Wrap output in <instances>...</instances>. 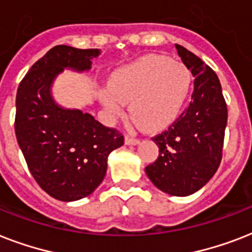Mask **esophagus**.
<instances>
[{
    "mask_svg": "<svg viewBox=\"0 0 252 252\" xmlns=\"http://www.w3.org/2000/svg\"><path fill=\"white\" fill-rule=\"evenodd\" d=\"M126 145H138V144H140V140L129 137V136H126Z\"/></svg>",
    "mask_w": 252,
    "mask_h": 252,
    "instance_id": "esophagus-1",
    "label": "esophagus"
}]
</instances>
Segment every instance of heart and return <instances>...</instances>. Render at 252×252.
<instances>
[{"instance_id": "obj_1", "label": "heart", "mask_w": 252, "mask_h": 252, "mask_svg": "<svg viewBox=\"0 0 252 252\" xmlns=\"http://www.w3.org/2000/svg\"><path fill=\"white\" fill-rule=\"evenodd\" d=\"M111 90L102 91V104L114 120L124 114L126 103L137 126L157 132L179 115L191 86V74L179 61L150 55L123 66L112 74Z\"/></svg>"}]
</instances>
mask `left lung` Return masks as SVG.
Segmentation results:
<instances>
[{
	"mask_svg": "<svg viewBox=\"0 0 252 252\" xmlns=\"http://www.w3.org/2000/svg\"><path fill=\"white\" fill-rule=\"evenodd\" d=\"M175 48L195 78L193 93L179 118L152 138L159 154L145 172L162 192L188 196L204 187L221 163L227 107L217 74L184 47Z\"/></svg>",
	"mask_w": 252,
	"mask_h": 252,
	"instance_id": "8db88e82",
	"label": "left lung"
}]
</instances>
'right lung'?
<instances>
[{"label":"right lung","instance_id":"add662e5","mask_svg":"<svg viewBox=\"0 0 252 252\" xmlns=\"http://www.w3.org/2000/svg\"><path fill=\"white\" fill-rule=\"evenodd\" d=\"M99 49L56 45L31 66L17 91L15 134L30 172L49 196L61 201L86 197L102 183L107 158L124 136L82 110L59 106L53 81L64 69L85 72Z\"/></svg>","mask_w":252,"mask_h":252}]
</instances>
